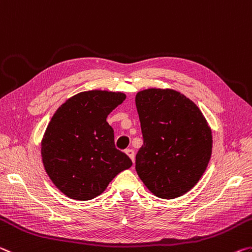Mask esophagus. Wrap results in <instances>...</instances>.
<instances>
[{"label": "esophagus", "mask_w": 252, "mask_h": 252, "mask_svg": "<svg viewBox=\"0 0 252 252\" xmlns=\"http://www.w3.org/2000/svg\"><path fill=\"white\" fill-rule=\"evenodd\" d=\"M125 153H126V155L128 156V158L131 159V162H135V152L131 150V148H128V150H126L125 151Z\"/></svg>", "instance_id": "esophagus-1"}]
</instances>
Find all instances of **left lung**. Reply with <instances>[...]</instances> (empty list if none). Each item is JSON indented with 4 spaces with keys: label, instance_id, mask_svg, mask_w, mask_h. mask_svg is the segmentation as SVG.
<instances>
[{
    "label": "left lung",
    "instance_id": "obj_1",
    "mask_svg": "<svg viewBox=\"0 0 252 252\" xmlns=\"http://www.w3.org/2000/svg\"><path fill=\"white\" fill-rule=\"evenodd\" d=\"M143 146L136 172L160 199H175L195 187L212 154V130L194 102L171 88L136 94Z\"/></svg>",
    "mask_w": 252,
    "mask_h": 252
}]
</instances>
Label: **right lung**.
Here are the masks:
<instances>
[{
	"label": "right lung",
	"mask_w": 252,
	"mask_h": 252,
	"mask_svg": "<svg viewBox=\"0 0 252 252\" xmlns=\"http://www.w3.org/2000/svg\"><path fill=\"white\" fill-rule=\"evenodd\" d=\"M126 99L110 90H88L67 99L41 139V158L52 183L65 196L88 201L100 195L133 163L115 147L107 117Z\"/></svg>",
	"instance_id": "right-lung-1"
}]
</instances>
